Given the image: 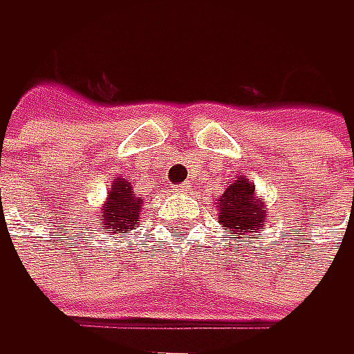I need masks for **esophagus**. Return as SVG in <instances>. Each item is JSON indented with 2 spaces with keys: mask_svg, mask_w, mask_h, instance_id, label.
<instances>
[{
  "mask_svg": "<svg viewBox=\"0 0 354 354\" xmlns=\"http://www.w3.org/2000/svg\"><path fill=\"white\" fill-rule=\"evenodd\" d=\"M174 191L176 193H185V187H174Z\"/></svg>",
  "mask_w": 354,
  "mask_h": 354,
  "instance_id": "34e87169",
  "label": "esophagus"
}]
</instances>
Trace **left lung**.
<instances>
[{"label": "left lung", "instance_id": "left-lung-1", "mask_svg": "<svg viewBox=\"0 0 354 354\" xmlns=\"http://www.w3.org/2000/svg\"><path fill=\"white\" fill-rule=\"evenodd\" d=\"M256 187L241 176L239 180L229 185L218 197V222L224 224V231H229L235 241H243V237L258 239L256 233L266 224V205L262 197H256Z\"/></svg>", "mask_w": 354, "mask_h": 354}]
</instances>
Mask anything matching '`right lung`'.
Returning <instances> with one entry per match:
<instances>
[{"mask_svg":"<svg viewBox=\"0 0 354 354\" xmlns=\"http://www.w3.org/2000/svg\"><path fill=\"white\" fill-rule=\"evenodd\" d=\"M140 212L142 199L136 197L132 185L125 178H115L106 203L100 207L98 222L109 233H125L140 222Z\"/></svg>","mask_w":354,"mask_h":354,"instance_id":"1","label":"right lung"}]
</instances>
